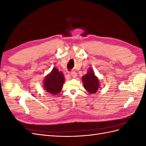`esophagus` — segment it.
Instances as JSON below:
<instances>
[{"label":"esophagus","mask_w":146,"mask_h":146,"mask_svg":"<svg viewBox=\"0 0 146 146\" xmlns=\"http://www.w3.org/2000/svg\"><path fill=\"white\" fill-rule=\"evenodd\" d=\"M77 74L76 72H71V74H70V76H71L74 78H76L77 77Z\"/></svg>","instance_id":"esophagus-1"}]
</instances>
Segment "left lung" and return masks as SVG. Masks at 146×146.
Listing matches in <instances>:
<instances>
[{"label": "left lung", "mask_w": 146, "mask_h": 146, "mask_svg": "<svg viewBox=\"0 0 146 146\" xmlns=\"http://www.w3.org/2000/svg\"><path fill=\"white\" fill-rule=\"evenodd\" d=\"M85 89L91 94H95L100 87V82L92 69H89L87 74L82 77Z\"/></svg>", "instance_id": "8db88e82"}]
</instances>
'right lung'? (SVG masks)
Here are the masks:
<instances>
[{
	"instance_id": "obj_1",
	"label": "right lung",
	"mask_w": 146,
	"mask_h": 146,
	"mask_svg": "<svg viewBox=\"0 0 146 146\" xmlns=\"http://www.w3.org/2000/svg\"><path fill=\"white\" fill-rule=\"evenodd\" d=\"M64 82L63 73L59 71L56 68H54L50 74L46 76L43 82L44 90L52 95H56L61 91Z\"/></svg>"
}]
</instances>
